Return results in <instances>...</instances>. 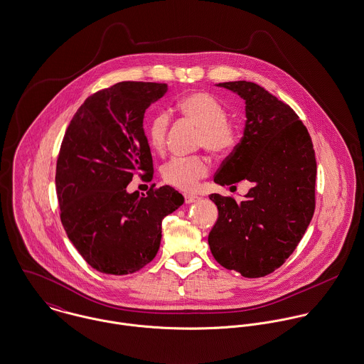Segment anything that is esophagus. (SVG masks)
Here are the masks:
<instances>
[{
    "label": "esophagus",
    "instance_id": "1",
    "mask_svg": "<svg viewBox=\"0 0 364 364\" xmlns=\"http://www.w3.org/2000/svg\"><path fill=\"white\" fill-rule=\"evenodd\" d=\"M184 200L187 203H193V202H197L200 200L198 196H194V194H184Z\"/></svg>",
    "mask_w": 364,
    "mask_h": 364
}]
</instances>
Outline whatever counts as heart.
<instances>
[{
    "label": "heart",
    "instance_id": "b5f03b06",
    "mask_svg": "<svg viewBox=\"0 0 364 364\" xmlns=\"http://www.w3.org/2000/svg\"><path fill=\"white\" fill-rule=\"evenodd\" d=\"M178 113L200 128L198 142L215 156L230 152L237 142L236 128L228 122L226 107L206 92H193L181 97L176 105ZM168 129L166 113L155 114L146 125V136L155 151H162ZM208 162L200 158H174L163 166L166 183L181 188L193 190L198 180L208 174Z\"/></svg>",
    "mask_w": 364,
    "mask_h": 364
}]
</instances>
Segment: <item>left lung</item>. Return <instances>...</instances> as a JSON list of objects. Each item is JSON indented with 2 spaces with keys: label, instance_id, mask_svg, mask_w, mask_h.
<instances>
[{
  "label": "left lung",
  "instance_id": "left-lung-1",
  "mask_svg": "<svg viewBox=\"0 0 364 364\" xmlns=\"http://www.w3.org/2000/svg\"><path fill=\"white\" fill-rule=\"evenodd\" d=\"M245 102L240 144L213 181L252 184L244 200L210 194L219 216L208 242L215 259L244 278H261L289 258L316 209L317 163L313 142L299 116L257 83L223 82Z\"/></svg>",
  "mask_w": 364,
  "mask_h": 364
}]
</instances>
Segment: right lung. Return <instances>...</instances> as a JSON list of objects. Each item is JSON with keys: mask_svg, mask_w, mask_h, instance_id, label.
Listing matches in <instances>:
<instances>
[{"mask_svg": "<svg viewBox=\"0 0 364 364\" xmlns=\"http://www.w3.org/2000/svg\"><path fill=\"white\" fill-rule=\"evenodd\" d=\"M166 83L120 82L89 96L64 135L55 171L61 222L83 259L107 275L149 264L162 240V220L184 202L170 186L139 196L127 186L135 171L152 178L144 132L145 110Z\"/></svg>", "mask_w": 364, "mask_h": 364, "instance_id": "add662e5", "label": "right lung"}]
</instances>
